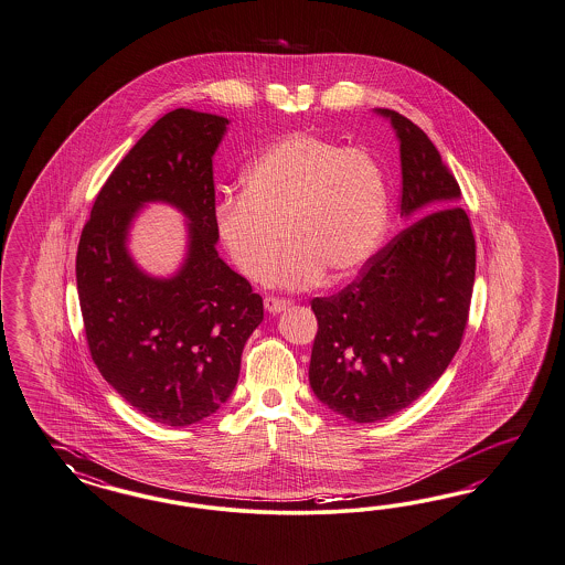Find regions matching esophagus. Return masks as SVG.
<instances>
[{
    "label": "esophagus",
    "instance_id": "1",
    "mask_svg": "<svg viewBox=\"0 0 565 565\" xmlns=\"http://www.w3.org/2000/svg\"><path fill=\"white\" fill-rule=\"evenodd\" d=\"M290 300H284V298H275V296H267V298H265V308H267L269 312H274V315L284 312V310L290 308Z\"/></svg>",
    "mask_w": 565,
    "mask_h": 565
}]
</instances>
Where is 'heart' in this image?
I'll use <instances>...</instances> for the list:
<instances>
[{
  "mask_svg": "<svg viewBox=\"0 0 565 565\" xmlns=\"http://www.w3.org/2000/svg\"><path fill=\"white\" fill-rule=\"evenodd\" d=\"M388 189L381 160L366 148L294 131L274 141L243 172V193L215 203V232L236 269L263 284L275 271L285 236L281 281L308 286L327 274H358L381 244Z\"/></svg>",
  "mask_w": 565,
  "mask_h": 565,
  "instance_id": "obj_1",
  "label": "heart"
}]
</instances>
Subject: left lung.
I'll return each instance as SVG.
<instances>
[{
    "label": "left lung",
    "instance_id": "1",
    "mask_svg": "<svg viewBox=\"0 0 565 565\" xmlns=\"http://www.w3.org/2000/svg\"><path fill=\"white\" fill-rule=\"evenodd\" d=\"M401 146V215L412 224L372 255L348 288L315 298L308 381L355 424L409 407L455 358L475 284L471 220L460 186L426 134L388 108Z\"/></svg>",
    "mask_w": 565,
    "mask_h": 565
}]
</instances>
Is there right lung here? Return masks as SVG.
<instances>
[{
  "label": "right lung",
  "instance_id": "add662e5",
  "mask_svg": "<svg viewBox=\"0 0 565 565\" xmlns=\"http://www.w3.org/2000/svg\"><path fill=\"white\" fill-rule=\"evenodd\" d=\"M228 119L170 110L115 167L77 244L76 279L92 360L131 407L156 424L201 422L228 401L263 298L217 257L214 158ZM164 200L190 220L184 267L143 275L126 234L138 207Z\"/></svg>",
  "mask_w": 565,
  "mask_h": 565
}]
</instances>
